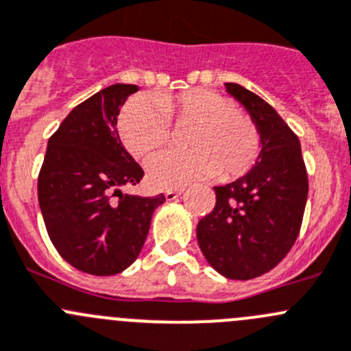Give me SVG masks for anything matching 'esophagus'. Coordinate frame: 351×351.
I'll return each instance as SVG.
<instances>
[{
    "mask_svg": "<svg viewBox=\"0 0 351 351\" xmlns=\"http://www.w3.org/2000/svg\"><path fill=\"white\" fill-rule=\"evenodd\" d=\"M183 193V189H178V190H166L165 192V197L168 200H175V199H178L180 195H182Z\"/></svg>",
    "mask_w": 351,
    "mask_h": 351,
    "instance_id": "esophagus-1",
    "label": "esophagus"
}]
</instances>
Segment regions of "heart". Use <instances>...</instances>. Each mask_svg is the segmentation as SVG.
I'll list each match as a JSON object with an SVG mask.
<instances>
[{
    "instance_id": "1",
    "label": "heart",
    "mask_w": 351,
    "mask_h": 351,
    "mask_svg": "<svg viewBox=\"0 0 351 351\" xmlns=\"http://www.w3.org/2000/svg\"><path fill=\"white\" fill-rule=\"evenodd\" d=\"M171 119L178 128L190 127L189 151H166L147 165L156 189H182L216 175L223 182L240 178L254 168L261 152V134L237 103L219 93L193 89L158 101H130L121 111L120 137L134 158L145 159L171 138Z\"/></svg>"
}]
</instances>
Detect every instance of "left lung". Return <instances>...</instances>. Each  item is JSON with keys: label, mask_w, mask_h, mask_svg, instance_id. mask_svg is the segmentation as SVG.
I'll return each instance as SVG.
<instances>
[{"label": "left lung", "mask_w": 351, "mask_h": 351, "mask_svg": "<svg viewBox=\"0 0 351 351\" xmlns=\"http://www.w3.org/2000/svg\"><path fill=\"white\" fill-rule=\"evenodd\" d=\"M261 134L255 166L223 186L216 206L197 224L210 266L230 280H252L276 267L300 233L308 178L300 141L271 104L238 84H224Z\"/></svg>", "instance_id": "1"}]
</instances>
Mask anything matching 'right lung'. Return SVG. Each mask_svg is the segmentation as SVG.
<instances>
[{
  "instance_id": "1",
  "label": "right lung",
  "mask_w": 351,
  "mask_h": 351,
  "mask_svg": "<svg viewBox=\"0 0 351 351\" xmlns=\"http://www.w3.org/2000/svg\"><path fill=\"white\" fill-rule=\"evenodd\" d=\"M132 84H114L70 111L51 135L39 171L37 197L58 254L94 276H111L138 257L152 213L165 195L121 193L137 185L144 169L125 151L118 114Z\"/></svg>"
}]
</instances>
